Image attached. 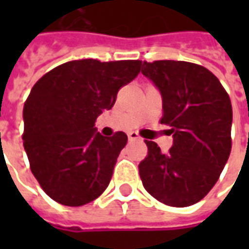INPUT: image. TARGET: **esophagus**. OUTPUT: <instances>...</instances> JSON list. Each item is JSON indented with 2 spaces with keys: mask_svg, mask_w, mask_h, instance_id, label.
Segmentation results:
<instances>
[{
  "mask_svg": "<svg viewBox=\"0 0 249 249\" xmlns=\"http://www.w3.org/2000/svg\"><path fill=\"white\" fill-rule=\"evenodd\" d=\"M128 139H129V140H137V139H140V137H139V135H137L136 132H129V133H128Z\"/></svg>",
  "mask_w": 249,
  "mask_h": 249,
  "instance_id": "1",
  "label": "esophagus"
}]
</instances>
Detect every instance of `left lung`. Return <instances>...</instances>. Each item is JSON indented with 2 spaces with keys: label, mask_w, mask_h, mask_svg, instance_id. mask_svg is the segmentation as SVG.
Segmentation results:
<instances>
[{
  "label": "left lung",
  "mask_w": 249,
  "mask_h": 249,
  "mask_svg": "<svg viewBox=\"0 0 249 249\" xmlns=\"http://www.w3.org/2000/svg\"><path fill=\"white\" fill-rule=\"evenodd\" d=\"M141 73L161 93L160 123L169 125L173 135L167 153L145 140L148 155L139 164L141 181L160 203L189 207L213 188L230 157V96L212 71L193 62L144 61Z\"/></svg>",
  "instance_id": "8db88e82"
}]
</instances>
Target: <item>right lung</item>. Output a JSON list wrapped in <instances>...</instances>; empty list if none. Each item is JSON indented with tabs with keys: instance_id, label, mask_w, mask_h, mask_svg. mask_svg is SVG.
Segmentation results:
<instances>
[{
	"instance_id": "right-lung-1",
	"label": "right lung",
	"mask_w": 249,
	"mask_h": 249,
	"mask_svg": "<svg viewBox=\"0 0 249 249\" xmlns=\"http://www.w3.org/2000/svg\"><path fill=\"white\" fill-rule=\"evenodd\" d=\"M140 68V60H76L56 66L32 88L24 104V148L30 171L54 201L80 207L107 189L128 136L104 137L94 123Z\"/></svg>"
}]
</instances>
